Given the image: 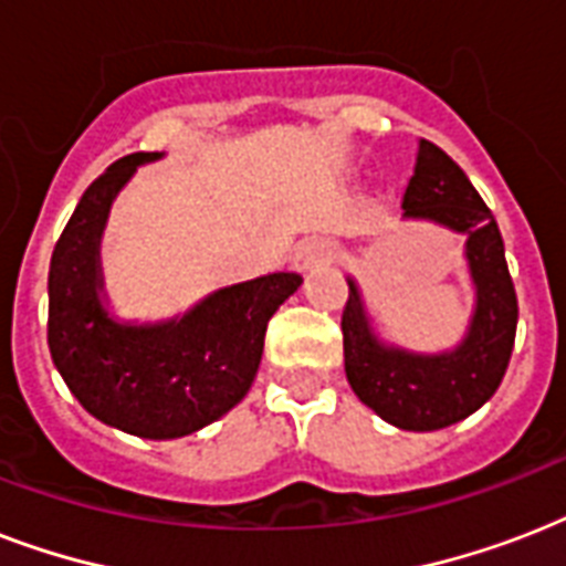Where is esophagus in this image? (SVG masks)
I'll return each instance as SVG.
<instances>
[{
  "instance_id": "esophagus-1",
  "label": "esophagus",
  "mask_w": 566,
  "mask_h": 566,
  "mask_svg": "<svg viewBox=\"0 0 566 566\" xmlns=\"http://www.w3.org/2000/svg\"><path fill=\"white\" fill-rule=\"evenodd\" d=\"M332 261V247L326 240H305L296 252H293V270L296 273H308L314 266L328 264Z\"/></svg>"
}]
</instances>
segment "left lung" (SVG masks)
Wrapping results in <instances>:
<instances>
[{
	"label": "left lung",
	"instance_id": "8db88e82",
	"mask_svg": "<svg viewBox=\"0 0 566 566\" xmlns=\"http://www.w3.org/2000/svg\"><path fill=\"white\" fill-rule=\"evenodd\" d=\"M405 220H426L464 234V261L475 291L464 337L443 353H413L378 337L364 293L346 275L344 364L355 396L405 431H438L467 420L500 387L517 335V293L505 264L500 226L464 170L440 146L420 140L405 188Z\"/></svg>",
	"mask_w": 566,
	"mask_h": 566
}]
</instances>
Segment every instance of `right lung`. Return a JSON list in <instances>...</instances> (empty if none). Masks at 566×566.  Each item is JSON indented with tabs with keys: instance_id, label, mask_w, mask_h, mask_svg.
Instances as JSON below:
<instances>
[{
	"instance_id": "right-lung-1",
	"label": "right lung",
	"mask_w": 566,
	"mask_h": 566,
	"mask_svg": "<svg viewBox=\"0 0 566 566\" xmlns=\"http://www.w3.org/2000/svg\"><path fill=\"white\" fill-rule=\"evenodd\" d=\"M119 158L84 190L49 264V353L87 413L135 438L176 440L211 426L249 394L266 323L296 293V273H270L208 293L176 317L137 323L108 305L102 234L137 167Z\"/></svg>"
}]
</instances>
